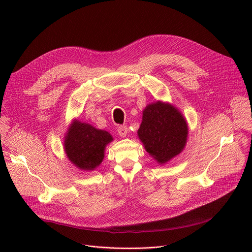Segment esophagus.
Returning a JSON list of instances; mask_svg holds the SVG:
<instances>
[{
	"label": "esophagus",
	"instance_id": "34e87169",
	"mask_svg": "<svg viewBox=\"0 0 252 252\" xmlns=\"http://www.w3.org/2000/svg\"><path fill=\"white\" fill-rule=\"evenodd\" d=\"M127 127L126 126H121L118 127V132L121 137H126L127 134Z\"/></svg>",
	"mask_w": 252,
	"mask_h": 252
}]
</instances>
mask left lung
Here are the masks:
<instances>
[{"instance_id":"8db88e82","label":"left lung","mask_w":252,"mask_h":252,"mask_svg":"<svg viewBox=\"0 0 252 252\" xmlns=\"http://www.w3.org/2000/svg\"><path fill=\"white\" fill-rule=\"evenodd\" d=\"M188 135V122L173 104L157 100L142 111L137 136L158 164H164L181 154L186 148Z\"/></svg>"}]
</instances>
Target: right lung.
<instances>
[{
  "instance_id": "right-lung-1",
  "label": "right lung",
  "mask_w": 252,
  "mask_h": 252,
  "mask_svg": "<svg viewBox=\"0 0 252 252\" xmlns=\"http://www.w3.org/2000/svg\"><path fill=\"white\" fill-rule=\"evenodd\" d=\"M113 140L109 131L75 119L64 134L63 150L67 159L77 168L93 171L101 163L105 148Z\"/></svg>"
}]
</instances>
